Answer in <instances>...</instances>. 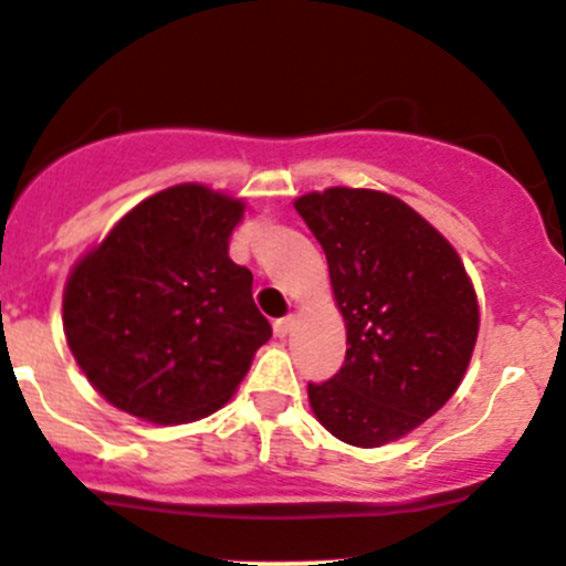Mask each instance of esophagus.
<instances>
[{"instance_id":"esophagus-1","label":"esophagus","mask_w":566,"mask_h":566,"mask_svg":"<svg viewBox=\"0 0 566 566\" xmlns=\"http://www.w3.org/2000/svg\"><path fill=\"white\" fill-rule=\"evenodd\" d=\"M294 324H296L294 313H291V316L277 318V322H275V335H281V338H285V335H291V329H294Z\"/></svg>"}]
</instances>
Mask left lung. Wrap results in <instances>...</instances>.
Segmentation results:
<instances>
[{
  "instance_id": "1",
  "label": "left lung",
  "mask_w": 566,
  "mask_h": 566,
  "mask_svg": "<svg viewBox=\"0 0 566 566\" xmlns=\"http://www.w3.org/2000/svg\"><path fill=\"white\" fill-rule=\"evenodd\" d=\"M327 255L346 360L307 385L316 421L357 449L407 438L460 388L479 338V300L460 253L379 189L329 187L294 200Z\"/></svg>"
}]
</instances>
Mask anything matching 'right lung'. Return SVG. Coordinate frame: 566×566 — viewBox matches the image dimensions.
Masks as SVG:
<instances>
[{"instance_id":"right-lung-1","label":"right lung","mask_w":566,"mask_h":566,"mask_svg":"<svg viewBox=\"0 0 566 566\" xmlns=\"http://www.w3.org/2000/svg\"><path fill=\"white\" fill-rule=\"evenodd\" d=\"M244 198L176 184L139 200L71 266L63 329L117 410L176 427L231 401L272 327L228 255Z\"/></svg>"}]
</instances>
